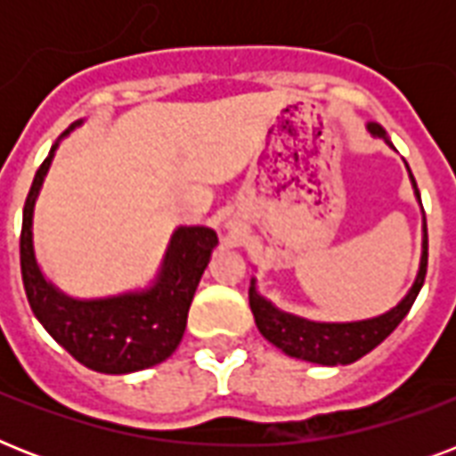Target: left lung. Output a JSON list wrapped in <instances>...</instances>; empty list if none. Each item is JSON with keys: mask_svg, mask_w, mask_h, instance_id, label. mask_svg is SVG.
<instances>
[{"mask_svg": "<svg viewBox=\"0 0 456 456\" xmlns=\"http://www.w3.org/2000/svg\"><path fill=\"white\" fill-rule=\"evenodd\" d=\"M369 132L374 137H386V132L379 125H369ZM390 144V142H388ZM411 184L417 189V182L411 177ZM417 199L421 200L417 189ZM426 232V227H424ZM426 267H428V234H424V256H421V267H419L417 281L410 289V293L404 296L403 303L393 307L390 312L381 314V317L364 319V322H350V324H317V322H307V319L293 317L286 312L277 310L270 300H265L263 296H257L256 286H250L248 300L256 324L260 329L265 338L274 343L279 350H284L291 357H300V360L317 362V364H350V362L360 360L367 353H371L379 343L388 338L390 333L395 331L397 324L407 317V312L411 310V305L417 300L421 286L426 279Z\"/></svg>", "mask_w": 456, "mask_h": 456, "instance_id": "1", "label": "left lung"}]
</instances>
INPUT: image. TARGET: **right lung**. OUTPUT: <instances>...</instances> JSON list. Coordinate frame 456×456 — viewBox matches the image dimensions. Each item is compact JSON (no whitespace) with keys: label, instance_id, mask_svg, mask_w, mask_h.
Instances as JSON below:
<instances>
[{"label":"right lung","instance_id":"1","mask_svg":"<svg viewBox=\"0 0 456 456\" xmlns=\"http://www.w3.org/2000/svg\"><path fill=\"white\" fill-rule=\"evenodd\" d=\"M53 151L56 146L35 172L20 227V274L35 317L59 346L94 371L130 374L160 364L184 336L186 314L217 234L208 227H179L172 234L156 286L149 291L106 300L68 298L42 277L32 250V208Z\"/></svg>","mask_w":456,"mask_h":456}]
</instances>
